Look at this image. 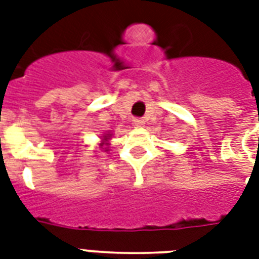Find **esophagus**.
Wrapping results in <instances>:
<instances>
[{
  "mask_svg": "<svg viewBox=\"0 0 259 259\" xmlns=\"http://www.w3.org/2000/svg\"><path fill=\"white\" fill-rule=\"evenodd\" d=\"M144 119L143 118H134L133 119V125L136 126V127H141V126H144Z\"/></svg>",
  "mask_w": 259,
  "mask_h": 259,
  "instance_id": "obj_1",
  "label": "esophagus"
}]
</instances>
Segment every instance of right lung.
Segmentation results:
<instances>
[{
	"instance_id": "add662e5",
	"label": "right lung",
	"mask_w": 259,
	"mask_h": 259,
	"mask_svg": "<svg viewBox=\"0 0 259 259\" xmlns=\"http://www.w3.org/2000/svg\"><path fill=\"white\" fill-rule=\"evenodd\" d=\"M107 137H110V136H106V138H104V140H107ZM104 149H106V148H104Z\"/></svg>"
}]
</instances>
